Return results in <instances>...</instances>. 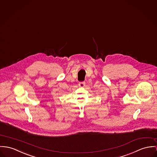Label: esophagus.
<instances>
[{"label":"esophagus","mask_w":157,"mask_h":157,"mask_svg":"<svg viewBox=\"0 0 157 157\" xmlns=\"http://www.w3.org/2000/svg\"><path fill=\"white\" fill-rule=\"evenodd\" d=\"M79 86H81V87H83V86H84L85 85V81H83V82H79Z\"/></svg>","instance_id":"obj_1"}]
</instances>
